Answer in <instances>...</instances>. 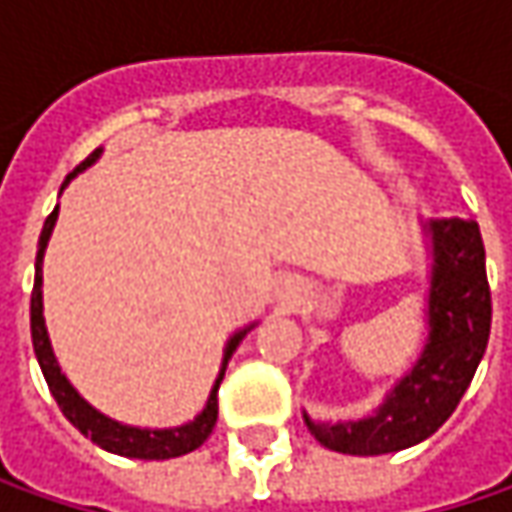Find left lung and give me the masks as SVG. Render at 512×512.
Instances as JSON below:
<instances>
[{
    "label": "left lung",
    "instance_id": "obj_1",
    "mask_svg": "<svg viewBox=\"0 0 512 512\" xmlns=\"http://www.w3.org/2000/svg\"><path fill=\"white\" fill-rule=\"evenodd\" d=\"M433 229L430 341L387 404L364 421L306 427L323 447L344 456L398 453L430 435L456 412L487 349L493 300L484 266V243L473 217L438 220Z\"/></svg>",
    "mask_w": 512,
    "mask_h": 512
}]
</instances>
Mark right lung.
<instances>
[{
  "instance_id": "add662e5",
  "label": "right lung",
  "mask_w": 512,
  "mask_h": 512,
  "mask_svg": "<svg viewBox=\"0 0 512 512\" xmlns=\"http://www.w3.org/2000/svg\"><path fill=\"white\" fill-rule=\"evenodd\" d=\"M100 157V148L85 157L62 183V189L71 183V177H77L79 171L85 166H91L94 160ZM56 206L54 212L45 217V226H42V234H39V255H36V278H34V292H31V338H34V352L39 367H42V375L48 381V389L54 395V401L59 404L62 415L77 427L79 433L85 438H91L94 444H100L102 450L108 453H117V456H128V458H177L186 456L191 450H197L209 435H212L214 424H217V387L223 381V372H226V364L232 358V352L237 349V344L243 341L246 332H237L229 346H226V358H223V369L214 381L212 395H209V404L206 410L200 412L191 424L186 427H177V430H137V427H123L111 418H105L102 412H97L91 404H85L79 398V392L71 384L68 378L59 372L56 367L54 352H51V344H48V332H45V318H42V252L48 246V237H51V229L56 223Z\"/></svg>"
}]
</instances>
